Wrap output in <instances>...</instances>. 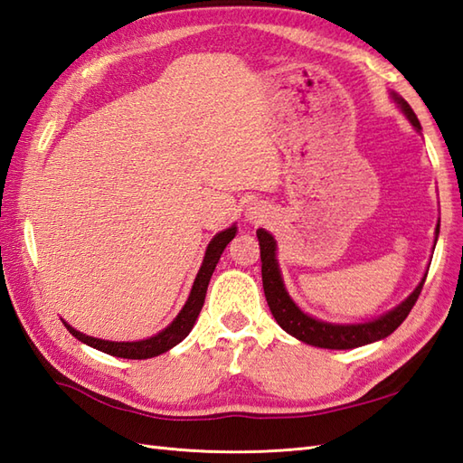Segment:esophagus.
I'll return each instance as SVG.
<instances>
[{"label":"esophagus","instance_id":"obj_1","mask_svg":"<svg viewBox=\"0 0 463 463\" xmlns=\"http://www.w3.org/2000/svg\"><path fill=\"white\" fill-rule=\"evenodd\" d=\"M264 211L260 209V207H250L249 211H246V219H249L250 222H254V224H258V222H262L264 221Z\"/></svg>","mask_w":463,"mask_h":463}]
</instances>
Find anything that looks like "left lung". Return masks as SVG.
<instances>
[{
    "instance_id": "obj_1",
    "label": "left lung",
    "mask_w": 463,
    "mask_h": 463,
    "mask_svg": "<svg viewBox=\"0 0 463 463\" xmlns=\"http://www.w3.org/2000/svg\"><path fill=\"white\" fill-rule=\"evenodd\" d=\"M391 99L396 106H399L401 112L408 118V122L412 124L414 130L420 134L422 126H420V122H418V118L412 112L411 106H408V102L404 99H401L396 92H391ZM438 234H439V224H436L434 246L438 242ZM256 236H258V242H260L262 286H264V296H266L268 307H270L274 319L278 321V326H280L286 333H289L292 337L307 343V345H314V347L354 349V347L369 345V343L389 337L391 333L406 319V316L411 314V309L416 304V299H418V296H420L422 286L426 282L428 272H424L422 280L418 282L414 292L408 296L404 302H401L391 311H386V314L374 317L371 321H363V324H331V321H324V319H317L314 316L306 314V311L294 302L292 296L288 294V289L284 286L280 264H278L276 239L264 229H258Z\"/></svg>"
}]
</instances>
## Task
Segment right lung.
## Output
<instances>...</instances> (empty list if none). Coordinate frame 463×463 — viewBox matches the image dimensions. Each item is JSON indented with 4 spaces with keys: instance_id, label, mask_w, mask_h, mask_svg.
Masks as SVG:
<instances>
[{
    "instance_id": "right-lung-1",
    "label": "right lung",
    "mask_w": 463,
    "mask_h": 463,
    "mask_svg": "<svg viewBox=\"0 0 463 463\" xmlns=\"http://www.w3.org/2000/svg\"><path fill=\"white\" fill-rule=\"evenodd\" d=\"M234 236H236V224H232V227L224 229L213 236L209 246H207V250H205V256H203V264L195 276V282H193L191 294L187 298L185 306L181 307L175 319L171 321L165 329L156 333V335L147 337V339H139V341H106V339L86 335V333L77 331L62 319L64 327H67L79 341L86 343L89 347L114 354V357H120V359L157 357V354L169 351L171 347H175L177 343H181L191 333L193 326H195V321L201 314V307H203V304H205L207 288H209V280L214 272V268H217V262H219L222 250L227 249V244L234 239Z\"/></svg>"
}]
</instances>
